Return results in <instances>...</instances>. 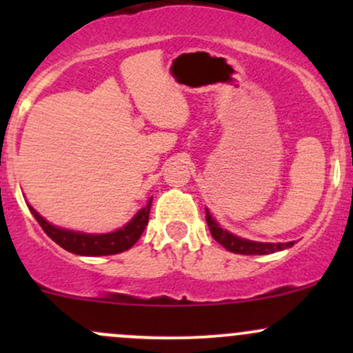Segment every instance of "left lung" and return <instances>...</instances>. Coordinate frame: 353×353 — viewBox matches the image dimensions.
Here are the masks:
<instances>
[{
	"mask_svg": "<svg viewBox=\"0 0 353 353\" xmlns=\"http://www.w3.org/2000/svg\"><path fill=\"white\" fill-rule=\"evenodd\" d=\"M206 223H208V229L212 232L213 239L219 244H222L227 251L236 252V254H272V252L283 251V249L292 248V243H256V241H248L243 237H237L234 234H230L229 230L222 229L219 223L215 222L210 212L206 210Z\"/></svg>",
	"mask_w": 353,
	"mask_h": 353,
	"instance_id": "obj_1",
	"label": "left lung"
}]
</instances>
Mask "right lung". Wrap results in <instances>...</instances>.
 Segmentation results:
<instances>
[{
  "label": "right lung",
  "instance_id": "1",
  "mask_svg": "<svg viewBox=\"0 0 353 353\" xmlns=\"http://www.w3.org/2000/svg\"><path fill=\"white\" fill-rule=\"evenodd\" d=\"M150 206L152 198L148 199L147 206L141 208L126 225L109 234H85L77 232V230L61 229V227L52 225L48 220L42 219L30 205H28V208H30V213L35 216L39 225L42 227V230H44L56 244L61 245L63 249H66L68 252H73V254L80 256H109L128 251L130 248H133L134 243H137L141 237V234H143L145 227L148 225Z\"/></svg>",
  "mask_w": 353,
  "mask_h": 353
}]
</instances>
